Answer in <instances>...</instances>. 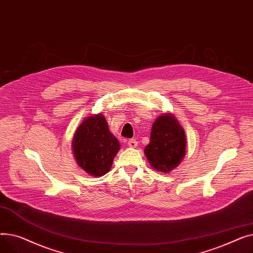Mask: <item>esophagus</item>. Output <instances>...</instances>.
Instances as JSON below:
<instances>
[{
	"label": "esophagus",
	"mask_w": 253,
	"mask_h": 253,
	"mask_svg": "<svg viewBox=\"0 0 253 253\" xmlns=\"http://www.w3.org/2000/svg\"><path fill=\"white\" fill-rule=\"evenodd\" d=\"M137 141L135 140V139H129L128 140V145L130 148H132V149H134V148H136L137 147Z\"/></svg>",
	"instance_id": "obj_1"
}]
</instances>
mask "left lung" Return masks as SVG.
Masks as SVG:
<instances>
[{
  "label": "left lung",
  "instance_id": "8db88e82",
  "mask_svg": "<svg viewBox=\"0 0 253 253\" xmlns=\"http://www.w3.org/2000/svg\"><path fill=\"white\" fill-rule=\"evenodd\" d=\"M185 147L187 140L182 127L175 117L168 113L155 120L144 154L154 169L168 173L181 162Z\"/></svg>",
  "mask_w": 253,
  "mask_h": 253
}]
</instances>
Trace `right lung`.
Returning <instances> with one entry per match:
<instances>
[{
    "instance_id": "obj_1",
    "label": "right lung",
    "mask_w": 253,
    "mask_h": 253,
    "mask_svg": "<svg viewBox=\"0 0 253 253\" xmlns=\"http://www.w3.org/2000/svg\"><path fill=\"white\" fill-rule=\"evenodd\" d=\"M72 145L78 165L95 177L110 171L120 150L119 140L111 133L101 114L84 120L75 132Z\"/></svg>"
}]
</instances>
